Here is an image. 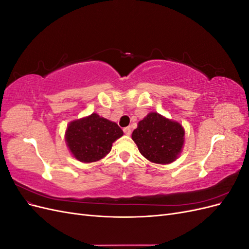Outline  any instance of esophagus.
Instances as JSON below:
<instances>
[{
    "instance_id": "1",
    "label": "esophagus",
    "mask_w": 249,
    "mask_h": 249,
    "mask_svg": "<svg viewBox=\"0 0 249 249\" xmlns=\"http://www.w3.org/2000/svg\"><path fill=\"white\" fill-rule=\"evenodd\" d=\"M124 134H125V135H131V133H132L131 127H130V126H126V127H124Z\"/></svg>"
}]
</instances>
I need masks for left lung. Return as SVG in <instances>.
Masks as SVG:
<instances>
[{"mask_svg":"<svg viewBox=\"0 0 249 249\" xmlns=\"http://www.w3.org/2000/svg\"><path fill=\"white\" fill-rule=\"evenodd\" d=\"M140 154L156 164L176 161L185 143V130L179 123L157 112H149L132 133Z\"/></svg>","mask_w":249,"mask_h":249,"instance_id":"1","label":"left lung"}]
</instances>
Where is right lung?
<instances>
[{
    "label": "right lung",
    "instance_id": "obj_1",
    "mask_svg": "<svg viewBox=\"0 0 249 249\" xmlns=\"http://www.w3.org/2000/svg\"><path fill=\"white\" fill-rule=\"evenodd\" d=\"M123 135L124 132L117 124L92 113L67 124L65 142L71 154L78 161L92 163L106 157L113 142Z\"/></svg>",
    "mask_w": 249,
    "mask_h": 249
}]
</instances>
